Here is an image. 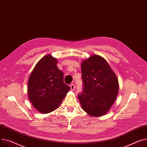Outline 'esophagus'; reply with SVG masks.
<instances>
[{
  "label": "esophagus",
  "mask_w": 147,
  "mask_h": 147,
  "mask_svg": "<svg viewBox=\"0 0 147 147\" xmlns=\"http://www.w3.org/2000/svg\"><path fill=\"white\" fill-rule=\"evenodd\" d=\"M70 87H71V90H75V84H72L70 85Z\"/></svg>",
  "instance_id": "obj_1"
}]
</instances>
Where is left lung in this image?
Segmentation results:
<instances>
[{"label": "left lung", "instance_id": "8db88e82", "mask_svg": "<svg viewBox=\"0 0 147 147\" xmlns=\"http://www.w3.org/2000/svg\"><path fill=\"white\" fill-rule=\"evenodd\" d=\"M81 73L83 91L78 97L82 109L91 116L106 115L119 92L116 74L106 60L96 55L82 62Z\"/></svg>", "mask_w": 147, "mask_h": 147}]
</instances>
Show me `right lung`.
Listing matches in <instances>:
<instances>
[{
	"label": "right lung",
	"mask_w": 147,
	"mask_h": 147,
	"mask_svg": "<svg viewBox=\"0 0 147 147\" xmlns=\"http://www.w3.org/2000/svg\"><path fill=\"white\" fill-rule=\"evenodd\" d=\"M57 60L50 55L42 57L32 71L28 81V96L41 113H49L61 105L71 89L63 82V72Z\"/></svg>",
	"instance_id": "obj_1"
}]
</instances>
